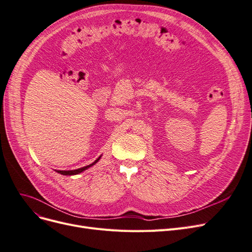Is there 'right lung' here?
Returning <instances> with one entry per match:
<instances>
[{"mask_svg": "<svg viewBox=\"0 0 252 252\" xmlns=\"http://www.w3.org/2000/svg\"><path fill=\"white\" fill-rule=\"evenodd\" d=\"M101 158V157H100ZM100 158H97V159H95L93 163H91V165H89V166H85V167H83V168H80V169H77V170H72V171H57L58 173H60V174H62V175H76V174H79V173H81V172H83L84 170H86V169H89L90 167H92V166H94V163L100 159Z\"/></svg>", "mask_w": 252, "mask_h": 252, "instance_id": "right-lung-1", "label": "right lung"}]
</instances>
